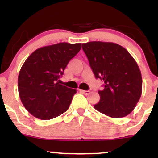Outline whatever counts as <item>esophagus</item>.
Returning a JSON list of instances; mask_svg holds the SVG:
<instances>
[{
	"label": "esophagus",
	"instance_id": "34e87169",
	"mask_svg": "<svg viewBox=\"0 0 158 158\" xmlns=\"http://www.w3.org/2000/svg\"><path fill=\"white\" fill-rule=\"evenodd\" d=\"M79 91L80 92V93L85 94V95H88V94H90V91L89 90H81V89H79Z\"/></svg>",
	"mask_w": 158,
	"mask_h": 158
}]
</instances>
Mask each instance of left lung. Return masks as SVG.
<instances>
[{
  "mask_svg": "<svg viewBox=\"0 0 158 158\" xmlns=\"http://www.w3.org/2000/svg\"><path fill=\"white\" fill-rule=\"evenodd\" d=\"M82 49L95 77L105 83L94 108L112 118L128 115L142 94V76L135 59L126 49L112 42L90 41L82 44Z\"/></svg>",
  "mask_w": 158,
  "mask_h": 158,
  "instance_id": "1",
  "label": "left lung"
}]
</instances>
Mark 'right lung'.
Segmentation results:
<instances>
[{
	"instance_id": "obj_1",
	"label": "right lung",
	"mask_w": 158,
	"mask_h": 158,
	"mask_svg": "<svg viewBox=\"0 0 158 158\" xmlns=\"http://www.w3.org/2000/svg\"><path fill=\"white\" fill-rule=\"evenodd\" d=\"M81 48V43L67 42L42 47L24 61L18 88L21 102L32 116L48 120L68 109L77 90L60 85L58 80Z\"/></svg>"
}]
</instances>
